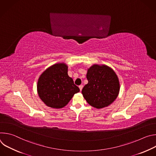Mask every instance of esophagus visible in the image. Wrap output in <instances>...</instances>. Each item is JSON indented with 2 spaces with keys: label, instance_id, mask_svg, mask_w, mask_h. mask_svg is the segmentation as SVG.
<instances>
[{
  "label": "esophagus",
  "instance_id": "esophagus-1",
  "mask_svg": "<svg viewBox=\"0 0 156 156\" xmlns=\"http://www.w3.org/2000/svg\"><path fill=\"white\" fill-rule=\"evenodd\" d=\"M83 85H80V86H79V88H80V91H81V90H82V89H83Z\"/></svg>",
  "mask_w": 156,
  "mask_h": 156
}]
</instances>
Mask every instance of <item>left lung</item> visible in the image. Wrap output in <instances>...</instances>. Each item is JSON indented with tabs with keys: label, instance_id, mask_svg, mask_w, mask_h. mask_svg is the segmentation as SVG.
<instances>
[{
	"label": "left lung",
	"instance_id": "8db88e82",
	"mask_svg": "<svg viewBox=\"0 0 156 156\" xmlns=\"http://www.w3.org/2000/svg\"><path fill=\"white\" fill-rule=\"evenodd\" d=\"M88 83L82 90L83 97L91 106L101 108L117 98L120 84L115 72L107 65H94L87 70Z\"/></svg>",
	"mask_w": 156,
	"mask_h": 156
}]
</instances>
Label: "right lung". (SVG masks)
Returning a JSON list of instances; mask_svg holds the SVG:
<instances>
[{"label":"right lung","instance_id":"obj_1","mask_svg":"<svg viewBox=\"0 0 156 156\" xmlns=\"http://www.w3.org/2000/svg\"><path fill=\"white\" fill-rule=\"evenodd\" d=\"M67 72V65L61 63L50 66L40 76L37 85L38 95L48 106L62 108L80 91Z\"/></svg>","mask_w":156,"mask_h":156}]
</instances>
